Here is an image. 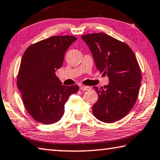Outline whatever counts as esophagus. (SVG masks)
<instances>
[{
	"label": "esophagus",
	"mask_w": 160,
	"mask_h": 160,
	"mask_svg": "<svg viewBox=\"0 0 160 160\" xmlns=\"http://www.w3.org/2000/svg\"><path fill=\"white\" fill-rule=\"evenodd\" d=\"M91 88L89 86H85V85H83V86L80 87V90L81 91H89Z\"/></svg>",
	"instance_id": "obj_1"
}]
</instances>
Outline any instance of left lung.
I'll return each instance as SVG.
<instances>
[{
    "mask_svg": "<svg viewBox=\"0 0 160 160\" xmlns=\"http://www.w3.org/2000/svg\"><path fill=\"white\" fill-rule=\"evenodd\" d=\"M89 46L96 68L109 78V83L94 87L98 96L93 106L95 118L103 122L120 120L130 112L139 93L141 72L132 49L103 32L82 35Z\"/></svg>",
    "mask_w": 160,
    "mask_h": 160,
    "instance_id": "left-lung-1",
    "label": "left lung"
}]
</instances>
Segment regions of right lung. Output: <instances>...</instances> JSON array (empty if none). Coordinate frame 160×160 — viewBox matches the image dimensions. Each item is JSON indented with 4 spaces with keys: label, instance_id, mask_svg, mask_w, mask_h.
<instances>
[{
    "label": "right lung",
    "instance_id": "add662e5",
    "mask_svg": "<svg viewBox=\"0 0 160 160\" xmlns=\"http://www.w3.org/2000/svg\"><path fill=\"white\" fill-rule=\"evenodd\" d=\"M76 40L71 35L52 36L30 45L24 51L17 87L26 110L38 122L50 125L60 120L69 96L79 90L77 85H62L56 75L67 49Z\"/></svg>",
    "mask_w": 160,
    "mask_h": 160
}]
</instances>
